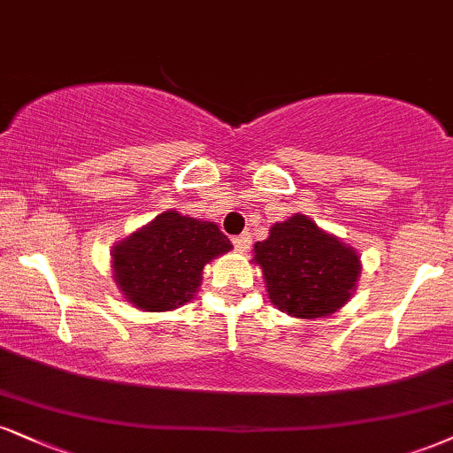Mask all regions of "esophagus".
Masks as SVG:
<instances>
[{
  "mask_svg": "<svg viewBox=\"0 0 453 453\" xmlns=\"http://www.w3.org/2000/svg\"><path fill=\"white\" fill-rule=\"evenodd\" d=\"M250 243H252V237H250V233H242V235L233 237V245H235L239 252H245V250L250 248Z\"/></svg>",
  "mask_w": 453,
  "mask_h": 453,
  "instance_id": "esophagus-1",
  "label": "esophagus"
}]
</instances>
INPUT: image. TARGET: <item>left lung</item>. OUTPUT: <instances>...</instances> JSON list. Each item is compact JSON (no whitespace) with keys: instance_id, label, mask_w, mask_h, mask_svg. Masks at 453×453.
<instances>
[{"instance_id":"1","label":"left lung","mask_w":453,"mask_h":453,"mask_svg":"<svg viewBox=\"0 0 453 453\" xmlns=\"http://www.w3.org/2000/svg\"><path fill=\"white\" fill-rule=\"evenodd\" d=\"M271 303L300 319L327 317L349 303L361 273L359 254L309 216L294 214L254 245Z\"/></svg>"}]
</instances>
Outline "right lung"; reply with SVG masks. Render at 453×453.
<instances>
[{"mask_svg":"<svg viewBox=\"0 0 453 453\" xmlns=\"http://www.w3.org/2000/svg\"><path fill=\"white\" fill-rule=\"evenodd\" d=\"M231 248L214 222L167 210L115 245L113 277L136 309L172 311L193 298L203 266Z\"/></svg>","mask_w":453,"mask_h":453,"instance_id":"obj_1","label":"right lung"}]
</instances>
